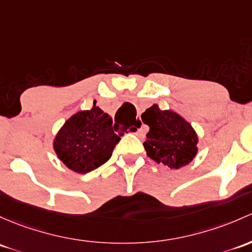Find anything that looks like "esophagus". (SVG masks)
I'll return each instance as SVG.
<instances>
[{
  "label": "esophagus",
  "mask_w": 252,
  "mask_h": 252,
  "mask_svg": "<svg viewBox=\"0 0 252 252\" xmlns=\"http://www.w3.org/2000/svg\"><path fill=\"white\" fill-rule=\"evenodd\" d=\"M135 126H136L137 130H136V135H142V121L141 118H136V121H135Z\"/></svg>",
  "instance_id": "esophagus-1"
}]
</instances>
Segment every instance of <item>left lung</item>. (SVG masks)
Returning <instances> with one entry per match:
<instances>
[{"mask_svg":"<svg viewBox=\"0 0 252 252\" xmlns=\"http://www.w3.org/2000/svg\"><path fill=\"white\" fill-rule=\"evenodd\" d=\"M141 119L150 126L144 147L151 159L170 169H180L197 156L198 135L179 113L160 110L155 104L142 113Z\"/></svg>","mask_w":252,"mask_h":252,"instance_id":"1","label":"left lung"}]
</instances>
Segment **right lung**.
Segmentation results:
<instances>
[{
	"label": "right lung",
	"mask_w": 252,
	"mask_h": 252,
	"mask_svg": "<svg viewBox=\"0 0 252 252\" xmlns=\"http://www.w3.org/2000/svg\"><path fill=\"white\" fill-rule=\"evenodd\" d=\"M95 104L68 118L53 142L58 158L78 174L91 173L106 163L121 140L112 118Z\"/></svg>",
	"instance_id": "right-lung-1"
}]
</instances>
